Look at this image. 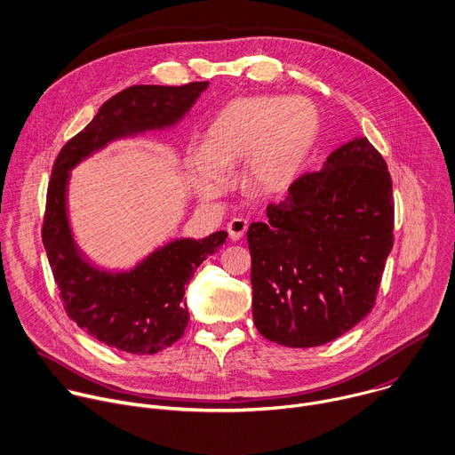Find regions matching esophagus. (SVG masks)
Masks as SVG:
<instances>
[{"instance_id":"34e87169","label":"esophagus","mask_w":455,"mask_h":455,"mask_svg":"<svg viewBox=\"0 0 455 455\" xmlns=\"http://www.w3.org/2000/svg\"><path fill=\"white\" fill-rule=\"evenodd\" d=\"M247 228H249V224H247L245 219H240V217L233 219V220L228 224L229 238H231V240H240V238L243 236V233L247 231Z\"/></svg>"}]
</instances>
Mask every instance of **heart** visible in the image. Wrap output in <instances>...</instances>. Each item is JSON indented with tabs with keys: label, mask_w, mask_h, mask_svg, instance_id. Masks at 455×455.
<instances>
[{
	"label": "heart",
	"mask_w": 455,
	"mask_h": 455,
	"mask_svg": "<svg viewBox=\"0 0 455 455\" xmlns=\"http://www.w3.org/2000/svg\"><path fill=\"white\" fill-rule=\"evenodd\" d=\"M320 130L316 105L302 96L254 94L229 101L192 148L187 165L203 199L224 196L228 169L245 158L243 176L265 194L288 188L299 176Z\"/></svg>",
	"instance_id": "heart-1"
}]
</instances>
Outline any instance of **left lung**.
Listing matches in <instances>:
<instances>
[{"instance_id": "8db88e82", "label": "left lung", "mask_w": 455, "mask_h": 455, "mask_svg": "<svg viewBox=\"0 0 455 455\" xmlns=\"http://www.w3.org/2000/svg\"><path fill=\"white\" fill-rule=\"evenodd\" d=\"M267 217L247 231L256 329L293 348L339 338L371 311L393 247L384 158L354 139L297 178Z\"/></svg>"}]
</instances>
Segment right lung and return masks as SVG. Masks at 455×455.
Instances as JSON below:
<instances>
[{
    "label": "right lung",
    "mask_w": 455,
    "mask_h": 455,
    "mask_svg": "<svg viewBox=\"0 0 455 455\" xmlns=\"http://www.w3.org/2000/svg\"><path fill=\"white\" fill-rule=\"evenodd\" d=\"M208 82L181 87L133 85L110 98L98 116L59 153L46 197L43 243L69 318L98 341L123 352L156 354L176 343L188 325L185 284L228 238H180L156 249L130 272L92 267L80 252L68 220L69 171L108 142L174 126Z\"/></svg>",
    "instance_id": "1"
}]
</instances>
